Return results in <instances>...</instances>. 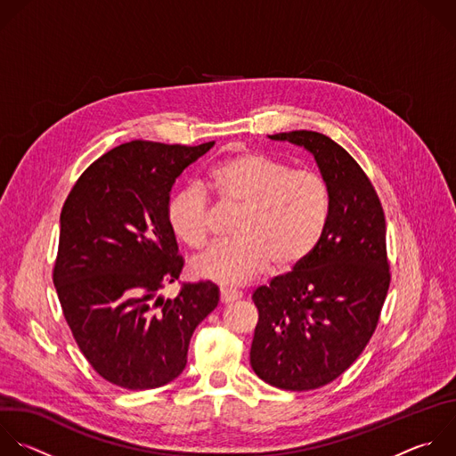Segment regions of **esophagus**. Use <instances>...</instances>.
<instances>
[{"label": "esophagus", "instance_id": "obj_1", "mask_svg": "<svg viewBox=\"0 0 456 456\" xmlns=\"http://www.w3.org/2000/svg\"><path fill=\"white\" fill-rule=\"evenodd\" d=\"M241 298V291H236V289H231V288H222L220 289V300L224 302V305H231V302Z\"/></svg>", "mask_w": 456, "mask_h": 456}]
</instances>
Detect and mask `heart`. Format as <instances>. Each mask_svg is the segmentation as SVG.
<instances>
[{
    "label": "heart",
    "mask_w": 456,
    "mask_h": 456,
    "mask_svg": "<svg viewBox=\"0 0 456 456\" xmlns=\"http://www.w3.org/2000/svg\"><path fill=\"white\" fill-rule=\"evenodd\" d=\"M202 187L220 204L241 209L236 241L216 243L197 256V277L243 286L273 263L291 270L305 263L321 240L331 216V190L315 170L293 168L261 151H243L215 165ZM167 222L188 247L200 248L211 232V208L200 186H184L167 202Z\"/></svg>",
    "instance_id": "b5f03b06"
}]
</instances>
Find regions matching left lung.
Instances as JSON below:
<instances>
[{"label": "left lung", "instance_id": "obj_1", "mask_svg": "<svg viewBox=\"0 0 456 456\" xmlns=\"http://www.w3.org/2000/svg\"><path fill=\"white\" fill-rule=\"evenodd\" d=\"M270 139L310 150L331 190L330 224L314 254L252 295L254 372L306 392L342 376L378 328L390 286L385 213L367 174L331 137L291 130Z\"/></svg>", "mask_w": 456, "mask_h": 456}]
</instances>
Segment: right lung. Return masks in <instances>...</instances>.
Wrapping results in <instances>:
<instances>
[{"label": "right lung", "instance_id": "obj_1", "mask_svg": "<svg viewBox=\"0 0 456 456\" xmlns=\"http://www.w3.org/2000/svg\"><path fill=\"white\" fill-rule=\"evenodd\" d=\"M213 144L123 142L78 177L62 206L53 284L78 349L116 387L174 381L195 328L218 306L211 281L158 297L184 266L167 222L172 186Z\"/></svg>", "mask_w": 456, "mask_h": 456}]
</instances>
